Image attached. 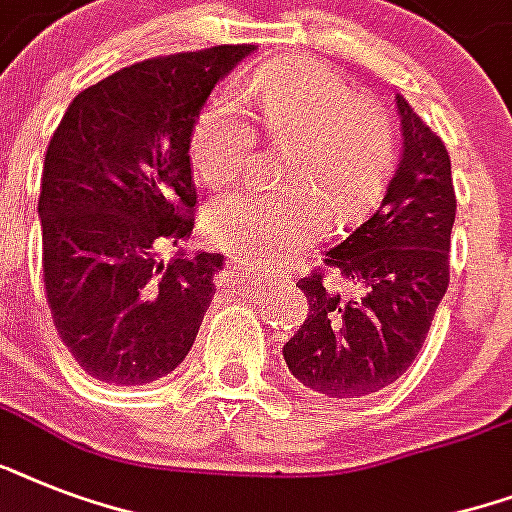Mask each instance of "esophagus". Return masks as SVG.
Here are the masks:
<instances>
[{
	"label": "esophagus",
	"instance_id": "1",
	"mask_svg": "<svg viewBox=\"0 0 512 512\" xmlns=\"http://www.w3.org/2000/svg\"><path fill=\"white\" fill-rule=\"evenodd\" d=\"M231 281H233V287H239V289H247V292H255V289H260L257 284H252V281L247 279V276H241V271L236 268V263H231Z\"/></svg>",
	"mask_w": 512,
	"mask_h": 512
}]
</instances>
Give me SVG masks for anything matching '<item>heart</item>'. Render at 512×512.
Returning <instances> with one entry per match:
<instances>
[{
	"instance_id": "obj_1",
	"label": "heart",
	"mask_w": 512,
	"mask_h": 512,
	"mask_svg": "<svg viewBox=\"0 0 512 512\" xmlns=\"http://www.w3.org/2000/svg\"><path fill=\"white\" fill-rule=\"evenodd\" d=\"M244 95L255 100L263 138L289 148L281 177L295 185L215 201L207 236L247 263L271 268L327 231V201L348 215L374 199L388 175L393 130L380 106L358 100L340 71L311 58L265 66L244 84ZM255 146V124L231 92L209 100L191 130V162L215 191L247 172Z\"/></svg>"
}]
</instances>
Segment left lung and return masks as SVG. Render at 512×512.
Returning <instances> with one entry per match:
<instances>
[{
	"instance_id": "8db88e82",
	"label": "left lung",
	"mask_w": 512,
	"mask_h": 512,
	"mask_svg": "<svg viewBox=\"0 0 512 512\" xmlns=\"http://www.w3.org/2000/svg\"><path fill=\"white\" fill-rule=\"evenodd\" d=\"M401 159L377 207L324 265L356 284L340 297L319 268L297 281L308 319L284 345L289 372L329 398L388 388L412 366L449 287V241L457 196L444 140L396 95Z\"/></svg>"
}]
</instances>
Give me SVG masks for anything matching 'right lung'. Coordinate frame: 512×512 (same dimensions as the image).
<instances>
[{
	"label": "right lung",
	"instance_id": "add662e5",
	"mask_svg": "<svg viewBox=\"0 0 512 512\" xmlns=\"http://www.w3.org/2000/svg\"><path fill=\"white\" fill-rule=\"evenodd\" d=\"M255 44L127 66L79 92L44 154L42 276L60 340L84 372L143 385L175 372L215 297L223 255L193 252L191 130ZM167 248L178 255L163 260Z\"/></svg>",
	"mask_w": 512,
	"mask_h": 512
}]
</instances>
